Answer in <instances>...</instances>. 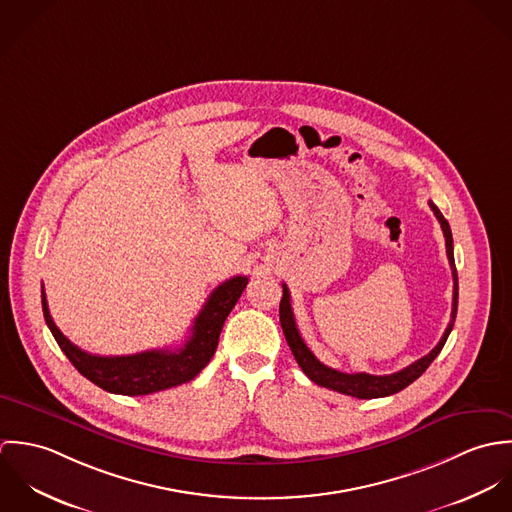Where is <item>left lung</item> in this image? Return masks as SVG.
Listing matches in <instances>:
<instances>
[{
	"label": "left lung",
	"instance_id": "obj_1",
	"mask_svg": "<svg viewBox=\"0 0 512 512\" xmlns=\"http://www.w3.org/2000/svg\"><path fill=\"white\" fill-rule=\"evenodd\" d=\"M430 207L436 215V219L441 224V230H443V236H445V248H447V258H449V266H451V274H453V307H451V321L443 333V337L439 339L438 345L426 355L422 357L420 361L412 363L394 374H384V376H376V374H366V372H355V374H349V372H341V370H335L331 366H325L321 361L315 359V355L307 349V345L303 343L299 331H297V325H295V317H293L292 311V297H290V290L286 284H282L284 288V295H282V301H280V323H282V329H284V335H286V341L292 349L293 357L297 361V365L301 366V370L319 386H325L329 390H335V392H341V394H347V396H355V398H382V396H390V394H396L400 390H404L408 384H412L416 378H420L426 368L434 363V359L438 357L439 351L443 349L451 329H453V323H455V315H457V295H459V286H457V270H455V260H453V236H451V228H449V222L443 219V215L439 213L438 207L430 201Z\"/></svg>",
	"mask_w": 512,
	"mask_h": 512
}]
</instances>
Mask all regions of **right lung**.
<instances>
[{
  "label": "right lung",
  "mask_w": 512,
  "mask_h": 512,
  "mask_svg": "<svg viewBox=\"0 0 512 512\" xmlns=\"http://www.w3.org/2000/svg\"><path fill=\"white\" fill-rule=\"evenodd\" d=\"M246 284L248 278L244 276H234L222 282L219 288L209 295L183 347L175 351L155 349L124 357H100L78 349L55 325L49 313L45 290H41V303L45 321L55 341L82 376H86L90 382L112 394L144 396L189 382L209 365L219 345L222 325L232 307L236 305L238 297L244 292Z\"/></svg>",
  "instance_id": "obj_1"
}]
</instances>
